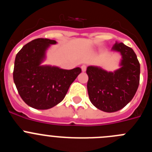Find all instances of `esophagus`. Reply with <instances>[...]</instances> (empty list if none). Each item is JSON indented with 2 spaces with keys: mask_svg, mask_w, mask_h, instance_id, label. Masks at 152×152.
<instances>
[{
  "mask_svg": "<svg viewBox=\"0 0 152 152\" xmlns=\"http://www.w3.org/2000/svg\"><path fill=\"white\" fill-rule=\"evenodd\" d=\"M86 69H87V66H86L85 64H83V65H81V70H82L83 72H85Z\"/></svg>",
  "mask_w": 152,
  "mask_h": 152,
  "instance_id": "obj_1",
  "label": "esophagus"
}]
</instances>
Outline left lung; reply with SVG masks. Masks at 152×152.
Here are the masks:
<instances>
[{
    "instance_id": "obj_1",
    "label": "left lung",
    "mask_w": 152,
    "mask_h": 152,
    "mask_svg": "<svg viewBox=\"0 0 152 152\" xmlns=\"http://www.w3.org/2000/svg\"><path fill=\"white\" fill-rule=\"evenodd\" d=\"M112 50L120 52L121 68L108 72L95 66L87 68L88 92L94 107L107 113H113L126 107L135 96L140 79V64L133 49L117 42Z\"/></svg>"
}]
</instances>
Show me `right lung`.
<instances>
[{
	"instance_id": "right-lung-1",
	"label": "right lung",
	"mask_w": 152,
	"mask_h": 152,
	"mask_svg": "<svg viewBox=\"0 0 152 152\" xmlns=\"http://www.w3.org/2000/svg\"><path fill=\"white\" fill-rule=\"evenodd\" d=\"M56 43L49 39H36L16 56L13 81L23 100L34 109L48 110L62 101L70 85L81 72L80 68L64 70L41 65L47 49Z\"/></svg>"
}]
</instances>
